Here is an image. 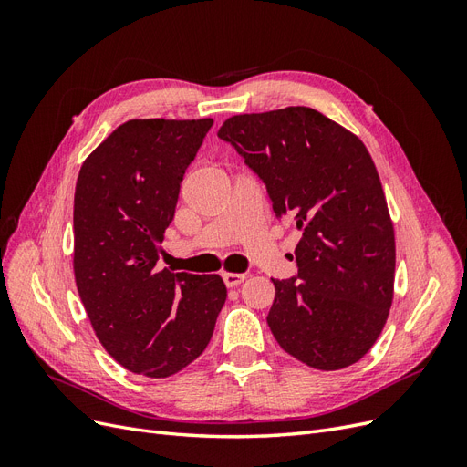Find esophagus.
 <instances>
[{
	"label": "esophagus",
	"mask_w": 467,
	"mask_h": 467,
	"mask_svg": "<svg viewBox=\"0 0 467 467\" xmlns=\"http://www.w3.org/2000/svg\"><path fill=\"white\" fill-rule=\"evenodd\" d=\"M222 278H223V285L225 286L235 288V286H239L245 280V275H242V273H223Z\"/></svg>",
	"instance_id": "34e87169"
}]
</instances>
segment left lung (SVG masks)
<instances>
[{"instance_id":"obj_1","label":"left lung","mask_w":467,"mask_h":467,"mask_svg":"<svg viewBox=\"0 0 467 467\" xmlns=\"http://www.w3.org/2000/svg\"><path fill=\"white\" fill-rule=\"evenodd\" d=\"M228 142L266 187L280 222L302 230L298 273L271 278L278 345L317 370L358 362L393 298L395 239L376 165L360 140L309 107L225 120Z\"/></svg>"}]
</instances>
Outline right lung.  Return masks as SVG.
I'll list each match as a JSON object with an SVG mask.
<instances>
[{"label": "right lung", "instance_id": "1", "mask_svg": "<svg viewBox=\"0 0 467 467\" xmlns=\"http://www.w3.org/2000/svg\"><path fill=\"white\" fill-rule=\"evenodd\" d=\"M214 120L120 124L86 163L74 196V273L95 335L126 370L167 378L202 355L225 286L158 266L181 181Z\"/></svg>", "mask_w": 467, "mask_h": 467}]
</instances>
